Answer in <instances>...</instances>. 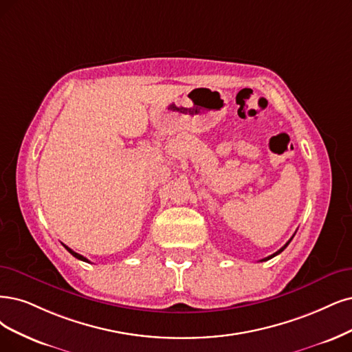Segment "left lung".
Instances as JSON below:
<instances>
[{"instance_id":"1","label":"left lung","mask_w":352,"mask_h":352,"mask_svg":"<svg viewBox=\"0 0 352 352\" xmlns=\"http://www.w3.org/2000/svg\"><path fill=\"white\" fill-rule=\"evenodd\" d=\"M292 239H293V236H292V238H290V241H289V242H287V243H285V245H284V246H283V248H280V250H278V251H277V252H274V254H272V255H270V256H267V258H264V259H261V261H268V259H271V258H274V256H276V255H278V254H280V252H283V251H284V250H285V248H287V245H289V243H290V242H292Z\"/></svg>"}]
</instances>
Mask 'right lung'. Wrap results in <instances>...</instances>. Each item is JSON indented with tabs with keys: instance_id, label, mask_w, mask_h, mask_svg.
Returning a JSON list of instances; mask_svg holds the SVG:
<instances>
[{
	"instance_id": "right-lung-1",
	"label": "right lung",
	"mask_w": 352,
	"mask_h": 352,
	"mask_svg": "<svg viewBox=\"0 0 352 352\" xmlns=\"http://www.w3.org/2000/svg\"><path fill=\"white\" fill-rule=\"evenodd\" d=\"M63 246H65V248H67V251H68V252H69V254H72V255H74V256H75V258H78V259H81V261H85V263H89V261H88V259H87V258H85V256H82V255H80V254H76V252H75V251H72V250H71V248H68V246H67V245H63Z\"/></svg>"
}]
</instances>
